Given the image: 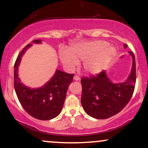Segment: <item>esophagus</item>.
<instances>
[{"instance_id":"obj_1","label":"esophagus","mask_w":148,"mask_h":148,"mask_svg":"<svg viewBox=\"0 0 148 148\" xmlns=\"http://www.w3.org/2000/svg\"><path fill=\"white\" fill-rule=\"evenodd\" d=\"M73 79L74 80H76V81H78L80 79V78H79V77L78 75H75L74 77H73Z\"/></svg>"}]
</instances>
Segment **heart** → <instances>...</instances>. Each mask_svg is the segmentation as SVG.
<instances>
[{
  "instance_id": "heart-1",
  "label": "heart",
  "mask_w": 148,
  "mask_h": 148,
  "mask_svg": "<svg viewBox=\"0 0 148 148\" xmlns=\"http://www.w3.org/2000/svg\"><path fill=\"white\" fill-rule=\"evenodd\" d=\"M116 54L115 48L105 41H86L71 46L69 50H60V59L69 69L75 67L78 60H83V69L86 73L98 75L107 66Z\"/></svg>"
}]
</instances>
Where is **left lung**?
<instances>
[{
    "instance_id": "obj_1",
    "label": "left lung",
    "mask_w": 148,
    "mask_h": 148,
    "mask_svg": "<svg viewBox=\"0 0 148 148\" xmlns=\"http://www.w3.org/2000/svg\"><path fill=\"white\" fill-rule=\"evenodd\" d=\"M127 46L124 44V48ZM132 57V67L128 77L123 82L114 83L103 71L96 76L81 79L82 93L81 103L88 116L106 119L116 115L124 108L132 96L136 83V62Z\"/></svg>"
}]
</instances>
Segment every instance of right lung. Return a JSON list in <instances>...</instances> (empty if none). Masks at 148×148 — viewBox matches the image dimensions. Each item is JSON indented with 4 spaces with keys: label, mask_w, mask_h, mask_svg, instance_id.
<instances>
[{
    "label": "right lung",
    "mask_w": 148,
    "mask_h": 148,
    "mask_svg": "<svg viewBox=\"0 0 148 148\" xmlns=\"http://www.w3.org/2000/svg\"><path fill=\"white\" fill-rule=\"evenodd\" d=\"M41 43V40L32 41ZM32 44H27L18 54L14 64V84L21 105L25 112L36 119L46 121L57 117L60 114L65 101L66 92L73 81V74L57 69L48 82L39 88H30L21 82L18 70L22 57Z\"/></svg>",
    "instance_id": "1"
}]
</instances>
